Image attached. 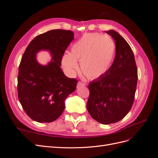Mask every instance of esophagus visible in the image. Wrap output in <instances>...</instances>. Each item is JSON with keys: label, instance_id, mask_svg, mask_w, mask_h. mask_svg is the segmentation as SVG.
Returning <instances> with one entry per match:
<instances>
[{"label": "esophagus", "instance_id": "obj_1", "mask_svg": "<svg viewBox=\"0 0 158 158\" xmlns=\"http://www.w3.org/2000/svg\"><path fill=\"white\" fill-rule=\"evenodd\" d=\"M85 84L83 82H78V84H77V88H81L82 86H85Z\"/></svg>", "mask_w": 158, "mask_h": 158}]
</instances>
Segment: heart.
I'll return each mask as SVG.
<instances>
[{"mask_svg":"<svg viewBox=\"0 0 158 158\" xmlns=\"http://www.w3.org/2000/svg\"><path fill=\"white\" fill-rule=\"evenodd\" d=\"M114 52L115 44L110 36L99 33H85L72 45L70 52H64L62 64L73 75L78 69L79 61L83 74L88 78L95 79L107 73Z\"/></svg>","mask_w":158,"mask_h":158,"instance_id":"b5f03b06","label":"heart"}]
</instances>
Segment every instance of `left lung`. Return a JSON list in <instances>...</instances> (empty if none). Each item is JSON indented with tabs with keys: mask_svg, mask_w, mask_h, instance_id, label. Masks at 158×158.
Returning <instances> with one entry per match:
<instances>
[{
	"mask_svg": "<svg viewBox=\"0 0 158 158\" xmlns=\"http://www.w3.org/2000/svg\"><path fill=\"white\" fill-rule=\"evenodd\" d=\"M115 41L116 55L107 73L88 85V113L103 125L125 117L132 106L138 81L133 52L127 41L114 30L106 31Z\"/></svg>",
	"mask_w": 158,
	"mask_h": 158,
	"instance_id": "left-lung-1",
	"label": "left lung"
}]
</instances>
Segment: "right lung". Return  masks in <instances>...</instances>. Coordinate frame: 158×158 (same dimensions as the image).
<instances>
[{
    "mask_svg": "<svg viewBox=\"0 0 158 158\" xmlns=\"http://www.w3.org/2000/svg\"><path fill=\"white\" fill-rule=\"evenodd\" d=\"M73 40L72 31H48L35 37L22 57L18 76V99L33 121H55L64 111L65 99L76 89L78 81L66 77L60 69L62 57ZM41 50L49 51L52 57L45 65L36 60V54Z\"/></svg>",
    "mask_w": 158,
    "mask_h": 158,
    "instance_id": "right-lung-1",
    "label": "right lung"
}]
</instances>
